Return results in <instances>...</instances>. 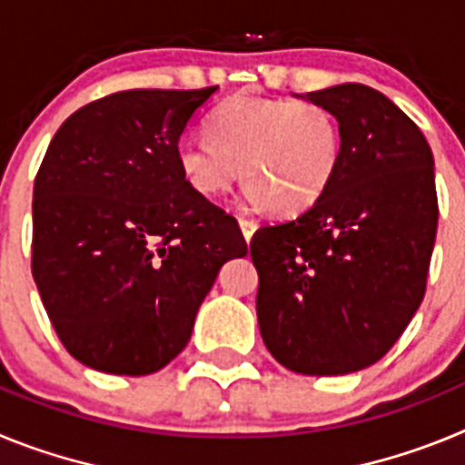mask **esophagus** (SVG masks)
I'll return each mask as SVG.
<instances>
[{
	"label": "esophagus",
	"instance_id": "esophagus-1",
	"mask_svg": "<svg viewBox=\"0 0 465 465\" xmlns=\"http://www.w3.org/2000/svg\"><path fill=\"white\" fill-rule=\"evenodd\" d=\"M240 228H242V235H244V240L249 242L253 237V232H256L258 221L249 219V216H240Z\"/></svg>",
	"mask_w": 465,
	"mask_h": 465
}]
</instances>
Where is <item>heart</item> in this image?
Masks as SVG:
<instances>
[{
    "mask_svg": "<svg viewBox=\"0 0 465 465\" xmlns=\"http://www.w3.org/2000/svg\"><path fill=\"white\" fill-rule=\"evenodd\" d=\"M209 139L176 146L183 182L203 197H219L244 179L249 195L277 213H298L331 186L342 155L340 123L310 100L237 94L213 111Z\"/></svg>",
    "mask_w": 465,
    "mask_h": 465,
    "instance_id": "b5f03b06",
    "label": "heart"
}]
</instances>
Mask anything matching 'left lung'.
<instances>
[{"mask_svg": "<svg viewBox=\"0 0 465 465\" xmlns=\"http://www.w3.org/2000/svg\"><path fill=\"white\" fill-rule=\"evenodd\" d=\"M307 100L338 118L340 167L310 209L253 232L256 314L283 368L347 375L377 363L424 300L438 230L433 153L380 90L342 84Z\"/></svg>", "mask_w": 465, "mask_h": 465, "instance_id": "1", "label": "left lung"}]
</instances>
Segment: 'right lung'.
Returning <instances> with one entry per match:
<instances>
[{"label":"right lung","instance_id":"add662e5","mask_svg":"<svg viewBox=\"0 0 465 465\" xmlns=\"http://www.w3.org/2000/svg\"><path fill=\"white\" fill-rule=\"evenodd\" d=\"M200 90H123L74 111L41 160L32 277L69 354L109 375L158 372L188 344L235 216L183 182L176 146Z\"/></svg>","mask_w":465,"mask_h":465}]
</instances>
